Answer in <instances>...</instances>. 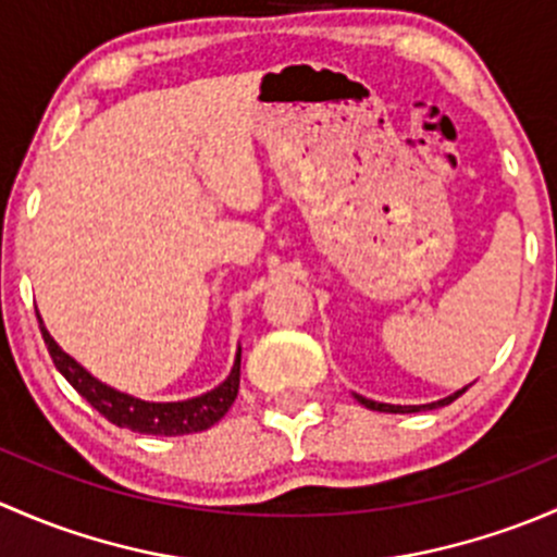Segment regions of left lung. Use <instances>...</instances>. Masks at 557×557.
Here are the masks:
<instances>
[{
    "label": "left lung",
    "instance_id": "8db88e82",
    "mask_svg": "<svg viewBox=\"0 0 557 557\" xmlns=\"http://www.w3.org/2000/svg\"><path fill=\"white\" fill-rule=\"evenodd\" d=\"M469 386H472V383H469ZM469 386H467V388H469ZM467 388H461V392L450 394V397L440 399V403H432V405H407V407H403V405H383V403H372V399H364L362 394H357V399H359V403H362L364 407H370V410H381V412H418V410H434V407H440V405H450L453 399L461 397V394L467 392Z\"/></svg>",
    "mask_w": 557,
    "mask_h": 557
}]
</instances>
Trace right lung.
<instances>
[{
  "instance_id": "1",
  "label": "right lung",
  "mask_w": 557,
  "mask_h": 557,
  "mask_svg": "<svg viewBox=\"0 0 557 557\" xmlns=\"http://www.w3.org/2000/svg\"><path fill=\"white\" fill-rule=\"evenodd\" d=\"M42 337L50 357H53V364L59 367L61 375L72 383L74 392H77L79 397L88 399L90 407H96V410H99L107 421H112L114 426L131 429V432L158 434V437H180V434L203 432V429L214 426V423L231 410V405L236 403L238 397L240 351L231 375H227V381L220 383L216 388H211L209 394L185 399V403H141V399L114 392L107 383L96 381V377L90 375V372H85L69 354L61 351L59 343L50 337V332L45 330V326Z\"/></svg>"
}]
</instances>
